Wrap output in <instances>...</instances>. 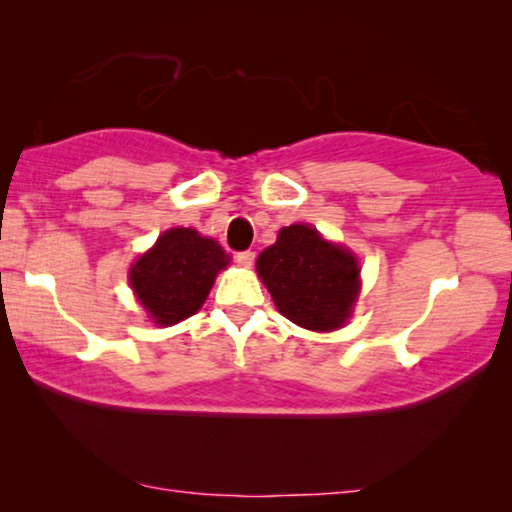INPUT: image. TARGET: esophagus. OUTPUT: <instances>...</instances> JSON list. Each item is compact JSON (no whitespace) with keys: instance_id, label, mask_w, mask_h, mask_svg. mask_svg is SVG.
I'll list each match as a JSON object with an SVG mask.
<instances>
[{"instance_id":"34e87169","label":"esophagus","mask_w":512,"mask_h":512,"mask_svg":"<svg viewBox=\"0 0 512 512\" xmlns=\"http://www.w3.org/2000/svg\"><path fill=\"white\" fill-rule=\"evenodd\" d=\"M254 258H256L254 251H240V254H235V261L240 263L242 268H251V265H254Z\"/></svg>"}]
</instances>
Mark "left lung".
Here are the masks:
<instances>
[{
    "instance_id": "1",
    "label": "left lung",
    "mask_w": 512,
    "mask_h": 512,
    "mask_svg": "<svg viewBox=\"0 0 512 512\" xmlns=\"http://www.w3.org/2000/svg\"><path fill=\"white\" fill-rule=\"evenodd\" d=\"M258 277L277 310L307 331H335L352 317L359 298V261L340 244L326 242L317 228L293 223L256 261Z\"/></svg>"
}]
</instances>
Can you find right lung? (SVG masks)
<instances>
[{
  "label": "right lung",
  "instance_id": "1",
  "mask_svg": "<svg viewBox=\"0 0 512 512\" xmlns=\"http://www.w3.org/2000/svg\"><path fill=\"white\" fill-rule=\"evenodd\" d=\"M228 263L230 256L212 237L170 228L132 265L130 286L153 324L172 326L200 310Z\"/></svg>",
  "mask_w": 512,
  "mask_h": 512
}]
</instances>
